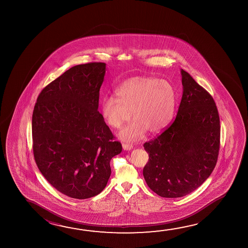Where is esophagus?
<instances>
[{"label": "esophagus", "instance_id": "34e87169", "mask_svg": "<svg viewBox=\"0 0 248 248\" xmlns=\"http://www.w3.org/2000/svg\"><path fill=\"white\" fill-rule=\"evenodd\" d=\"M123 149L124 150H130L133 149V145L132 144H129V143H124L123 144Z\"/></svg>", "mask_w": 248, "mask_h": 248}]
</instances>
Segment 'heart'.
<instances>
[{
    "label": "heart",
    "instance_id": "obj_1",
    "mask_svg": "<svg viewBox=\"0 0 248 248\" xmlns=\"http://www.w3.org/2000/svg\"><path fill=\"white\" fill-rule=\"evenodd\" d=\"M117 97L103 99V118L113 129H118L131 117V122L120 130L118 137L135 142L147 130L155 134L164 129L175 114L177 94L166 79L154 77L131 78L117 90Z\"/></svg>",
    "mask_w": 248,
    "mask_h": 248
}]
</instances>
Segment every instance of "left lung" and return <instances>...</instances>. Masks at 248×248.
<instances>
[{
    "label": "left lung",
    "instance_id": "obj_1",
    "mask_svg": "<svg viewBox=\"0 0 248 248\" xmlns=\"http://www.w3.org/2000/svg\"><path fill=\"white\" fill-rule=\"evenodd\" d=\"M183 97L174 122L143 144L149 162L143 177L155 194L178 198L202 184L215 169L219 150V113L214 98L181 70Z\"/></svg>",
    "mask_w": 248,
    "mask_h": 248
}]
</instances>
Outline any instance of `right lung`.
<instances>
[{
  "label": "right lung",
  "mask_w": 248,
  "mask_h": 248,
  "mask_svg": "<svg viewBox=\"0 0 248 248\" xmlns=\"http://www.w3.org/2000/svg\"><path fill=\"white\" fill-rule=\"evenodd\" d=\"M106 64L73 66L41 91L32 118L37 166L53 187L74 199L101 193L110 159L122 145L98 111Z\"/></svg>",
  "instance_id": "right-lung-1"
}]
</instances>
